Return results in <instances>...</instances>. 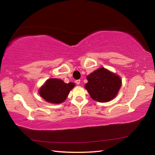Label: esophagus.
<instances>
[{"label": "esophagus", "mask_w": 155, "mask_h": 155, "mask_svg": "<svg viewBox=\"0 0 155 155\" xmlns=\"http://www.w3.org/2000/svg\"><path fill=\"white\" fill-rule=\"evenodd\" d=\"M75 83H77V85H79V84H80V83H81V80H80V79H78V80H77V81H75Z\"/></svg>", "instance_id": "1"}]
</instances>
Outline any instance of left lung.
Masks as SVG:
<instances>
[{
    "label": "left lung",
    "instance_id": "8db88e82",
    "mask_svg": "<svg viewBox=\"0 0 155 155\" xmlns=\"http://www.w3.org/2000/svg\"><path fill=\"white\" fill-rule=\"evenodd\" d=\"M85 87L91 98L100 103H106L114 99L122 85L119 76L104 68H98L87 77Z\"/></svg>",
    "mask_w": 155,
    "mask_h": 155
}]
</instances>
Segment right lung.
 Returning <instances> with one entry per match:
<instances>
[{"label": "right lung", "mask_w": 155, "mask_h": 155, "mask_svg": "<svg viewBox=\"0 0 155 155\" xmlns=\"http://www.w3.org/2000/svg\"><path fill=\"white\" fill-rule=\"evenodd\" d=\"M75 86L74 83H65L58 78H50L39 90V94L46 101L59 104L64 102L70 90Z\"/></svg>", "instance_id": "add662e5"}]
</instances>
